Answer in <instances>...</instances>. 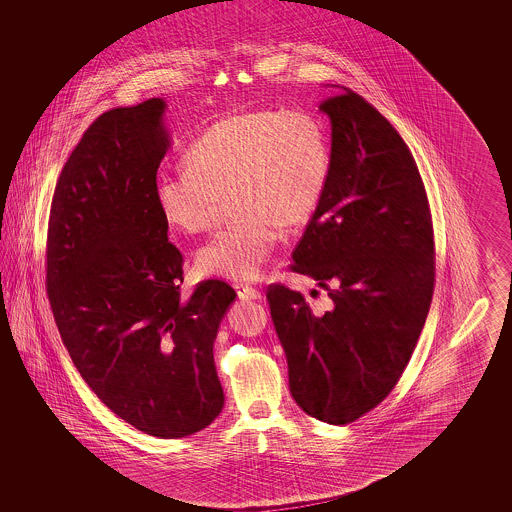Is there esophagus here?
<instances>
[{"instance_id":"obj_1","label":"esophagus","mask_w":512,"mask_h":512,"mask_svg":"<svg viewBox=\"0 0 512 512\" xmlns=\"http://www.w3.org/2000/svg\"><path fill=\"white\" fill-rule=\"evenodd\" d=\"M236 293H238V298H242V300H257V298H261V291L255 289L249 283H236Z\"/></svg>"}]
</instances>
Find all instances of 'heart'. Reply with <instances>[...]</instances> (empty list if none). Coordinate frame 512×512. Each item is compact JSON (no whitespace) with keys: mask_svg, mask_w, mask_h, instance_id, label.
<instances>
[{"mask_svg":"<svg viewBox=\"0 0 512 512\" xmlns=\"http://www.w3.org/2000/svg\"><path fill=\"white\" fill-rule=\"evenodd\" d=\"M187 167L155 176L161 216L184 233L210 231L231 193L236 216L199 249L206 276L255 279L283 225L310 219L330 172V140L308 110L257 109L210 125L187 148Z\"/></svg>","mask_w":512,"mask_h":512,"instance_id":"obj_1","label":"heart"}]
</instances>
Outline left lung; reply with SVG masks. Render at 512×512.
<instances>
[{"label":"left lung","mask_w":512,"mask_h":512,"mask_svg":"<svg viewBox=\"0 0 512 512\" xmlns=\"http://www.w3.org/2000/svg\"><path fill=\"white\" fill-rule=\"evenodd\" d=\"M319 109L332 161L291 270L328 291L330 310L313 313L283 283L266 298L298 407L349 424L387 398L417 347L434 295V223L415 157L379 110L349 88Z\"/></svg>","instance_id":"obj_1"}]
</instances>
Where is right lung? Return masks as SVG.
<instances>
[{
	"label": "right lung",
	"instance_id": "add662e5",
	"mask_svg": "<svg viewBox=\"0 0 512 512\" xmlns=\"http://www.w3.org/2000/svg\"><path fill=\"white\" fill-rule=\"evenodd\" d=\"M165 103L103 112L63 165L50 204L47 293L78 373L144 434L201 432L223 409L214 341L234 300L221 279L182 293L184 257L154 182L169 139Z\"/></svg>",
	"mask_w": 512,
	"mask_h": 512
}]
</instances>
